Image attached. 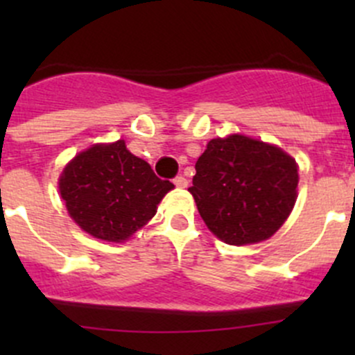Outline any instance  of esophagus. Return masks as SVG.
I'll list each match as a JSON object with an SVG mask.
<instances>
[{
  "label": "esophagus",
  "instance_id": "34e87169",
  "mask_svg": "<svg viewBox=\"0 0 355 355\" xmlns=\"http://www.w3.org/2000/svg\"><path fill=\"white\" fill-rule=\"evenodd\" d=\"M173 184L177 185V187L184 189V187H187V178L182 177V175H178V177L173 178Z\"/></svg>",
  "mask_w": 355,
  "mask_h": 355
}]
</instances>
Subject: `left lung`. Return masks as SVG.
Here are the masks:
<instances>
[{
  "label": "left lung",
  "instance_id": "left-lung-1",
  "mask_svg": "<svg viewBox=\"0 0 355 355\" xmlns=\"http://www.w3.org/2000/svg\"><path fill=\"white\" fill-rule=\"evenodd\" d=\"M297 184L295 159L287 153L235 134L207 142L189 192L218 239L245 245L266 241L285 223Z\"/></svg>",
  "mask_w": 355,
  "mask_h": 355
}]
</instances>
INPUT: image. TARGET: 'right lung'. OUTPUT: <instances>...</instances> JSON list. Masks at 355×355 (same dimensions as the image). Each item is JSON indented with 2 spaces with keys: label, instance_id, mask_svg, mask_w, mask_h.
I'll use <instances>...</instances> for the list:
<instances>
[{
  "label": "right lung",
  "instance_id": "1",
  "mask_svg": "<svg viewBox=\"0 0 355 355\" xmlns=\"http://www.w3.org/2000/svg\"><path fill=\"white\" fill-rule=\"evenodd\" d=\"M170 180H161L123 141L92 146L68 163L60 194L75 223L92 237L127 241L156 213Z\"/></svg>",
  "mask_w": 355,
  "mask_h": 355
}]
</instances>
